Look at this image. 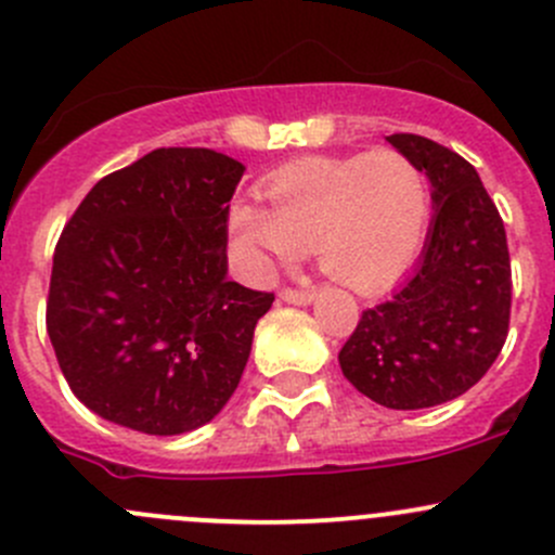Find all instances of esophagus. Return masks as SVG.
Segmentation results:
<instances>
[{
	"mask_svg": "<svg viewBox=\"0 0 555 555\" xmlns=\"http://www.w3.org/2000/svg\"><path fill=\"white\" fill-rule=\"evenodd\" d=\"M279 298L284 300V304H293V306H311L313 300H317V293H309V289H282L279 293Z\"/></svg>",
	"mask_w": 555,
	"mask_h": 555,
	"instance_id": "esophagus-1",
	"label": "esophagus"
}]
</instances>
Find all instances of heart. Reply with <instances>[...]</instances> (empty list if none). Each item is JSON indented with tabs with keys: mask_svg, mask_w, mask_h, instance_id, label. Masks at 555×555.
I'll return each instance as SVG.
<instances>
[{
	"mask_svg": "<svg viewBox=\"0 0 555 555\" xmlns=\"http://www.w3.org/2000/svg\"><path fill=\"white\" fill-rule=\"evenodd\" d=\"M257 198L231 204V233L244 266L266 273L313 246L333 282L373 295L411 268L427 236V173L397 150L300 158L266 179Z\"/></svg>",
	"mask_w": 555,
	"mask_h": 555,
	"instance_id": "1",
	"label": "heart"
}]
</instances>
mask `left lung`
<instances>
[{
	"mask_svg": "<svg viewBox=\"0 0 555 555\" xmlns=\"http://www.w3.org/2000/svg\"><path fill=\"white\" fill-rule=\"evenodd\" d=\"M386 142L422 166L435 215L411 276L340 349L357 391L395 411H418L464 395L500 357L511 324V255L502 217L478 171L416 133Z\"/></svg>",
	"mask_w": 555,
	"mask_h": 555,
	"instance_id": "left-lung-1",
	"label": "left lung"
}]
</instances>
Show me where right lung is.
<instances>
[{
  "label": "right lung",
  "mask_w": 555,
  "mask_h": 555,
  "mask_svg": "<svg viewBox=\"0 0 555 555\" xmlns=\"http://www.w3.org/2000/svg\"><path fill=\"white\" fill-rule=\"evenodd\" d=\"M244 166L160 147L93 184L53 255L48 335L77 400L120 427L182 435L236 391L273 304L228 279Z\"/></svg>",
  "instance_id": "obj_1"
}]
</instances>
